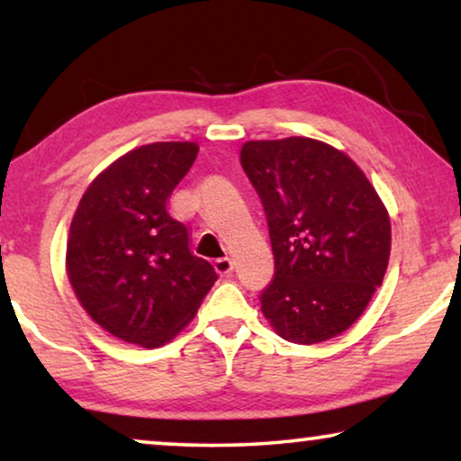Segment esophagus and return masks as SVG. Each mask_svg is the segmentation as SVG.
Masks as SVG:
<instances>
[{"label":"esophagus","mask_w":461,"mask_h":461,"mask_svg":"<svg viewBox=\"0 0 461 461\" xmlns=\"http://www.w3.org/2000/svg\"><path fill=\"white\" fill-rule=\"evenodd\" d=\"M216 273L222 275V276L232 273V260H230V258H220V260H216Z\"/></svg>","instance_id":"esophagus-1"}]
</instances>
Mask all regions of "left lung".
Listing matches in <instances>:
<instances>
[{"label": "left lung", "instance_id": "left-lung-1", "mask_svg": "<svg viewBox=\"0 0 461 461\" xmlns=\"http://www.w3.org/2000/svg\"><path fill=\"white\" fill-rule=\"evenodd\" d=\"M241 166L260 194L275 256L262 314L283 339L344 333L382 285L390 218L363 169L314 138L249 140Z\"/></svg>", "mask_w": 461, "mask_h": 461}]
</instances>
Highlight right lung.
<instances>
[{
    "instance_id": "right-lung-1",
    "label": "right lung",
    "mask_w": 461,
    "mask_h": 461,
    "mask_svg": "<svg viewBox=\"0 0 461 461\" xmlns=\"http://www.w3.org/2000/svg\"><path fill=\"white\" fill-rule=\"evenodd\" d=\"M197 142L138 147L100 172L67 241V275L84 311L123 342L157 348L191 323L218 275L188 249L167 199L197 159Z\"/></svg>"
}]
</instances>
